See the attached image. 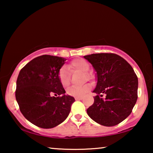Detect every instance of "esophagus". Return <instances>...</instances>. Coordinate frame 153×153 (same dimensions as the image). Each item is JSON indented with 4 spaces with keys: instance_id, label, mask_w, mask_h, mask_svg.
<instances>
[{
    "instance_id": "34e87169",
    "label": "esophagus",
    "mask_w": 153,
    "mask_h": 153,
    "mask_svg": "<svg viewBox=\"0 0 153 153\" xmlns=\"http://www.w3.org/2000/svg\"><path fill=\"white\" fill-rule=\"evenodd\" d=\"M75 100H82V97H75Z\"/></svg>"
}]
</instances>
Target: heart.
Returning <instances> with one entry per match:
<instances>
[{
	"label": "heart",
	"mask_w": 153,
	"mask_h": 153,
	"mask_svg": "<svg viewBox=\"0 0 153 153\" xmlns=\"http://www.w3.org/2000/svg\"><path fill=\"white\" fill-rule=\"evenodd\" d=\"M71 66L76 70H80L83 72H86L89 70L90 65L86 60L79 58L74 60L71 63ZM58 79L63 87H66L70 84V70L68 66H62L58 71ZM86 76L90 78V74H86ZM91 87L89 84H85L82 86H70L67 89V93L73 97H81L87 93Z\"/></svg>",
	"instance_id": "obj_1"
}]
</instances>
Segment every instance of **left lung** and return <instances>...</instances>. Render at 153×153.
Returning a JSON list of instances; mask_svg holds the SVG:
<instances>
[{
	"label": "left lung",
	"mask_w": 153,
	"mask_h": 153,
	"mask_svg": "<svg viewBox=\"0 0 153 153\" xmlns=\"http://www.w3.org/2000/svg\"><path fill=\"white\" fill-rule=\"evenodd\" d=\"M96 72L97 85L94 103L87 114L98 124L112 127L131 113L137 100L138 78L132 67L115 53H93L84 56ZM103 94L104 99L101 98Z\"/></svg>",
	"instance_id": "left-lung-1"
}]
</instances>
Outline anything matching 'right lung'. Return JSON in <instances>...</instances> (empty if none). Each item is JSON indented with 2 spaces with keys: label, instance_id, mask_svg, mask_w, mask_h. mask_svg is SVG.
<instances>
[{
  "label": "right lung",
  "instance_id": "right-lung-1",
  "mask_svg": "<svg viewBox=\"0 0 153 153\" xmlns=\"http://www.w3.org/2000/svg\"><path fill=\"white\" fill-rule=\"evenodd\" d=\"M65 60L58 56H38L28 62L17 77L15 97L21 112L41 128H53L62 123L75 101L65 95L58 79V71Z\"/></svg>",
  "mask_w": 153,
  "mask_h": 153
}]
</instances>
